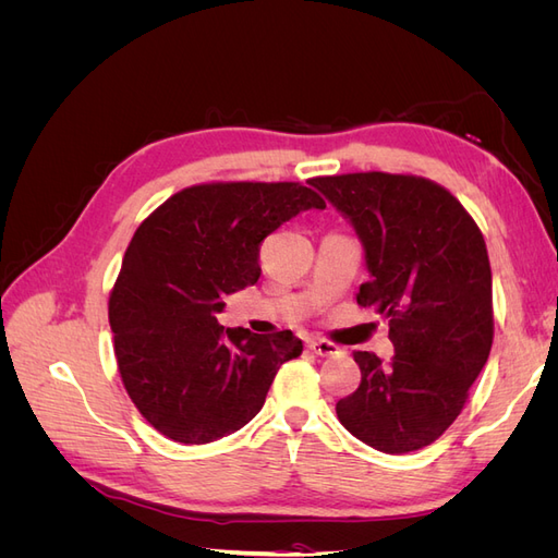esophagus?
Returning <instances> with one entry per match:
<instances>
[{"label":"esophagus","instance_id":"34e87169","mask_svg":"<svg viewBox=\"0 0 558 558\" xmlns=\"http://www.w3.org/2000/svg\"><path fill=\"white\" fill-rule=\"evenodd\" d=\"M307 347H310V351L316 353V356H335V353H340V347L328 342V340H310Z\"/></svg>","mask_w":558,"mask_h":558}]
</instances>
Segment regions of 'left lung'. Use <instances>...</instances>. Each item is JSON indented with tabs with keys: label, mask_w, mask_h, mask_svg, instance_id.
<instances>
[{
	"label": "left lung",
	"mask_w": 558,
	"mask_h": 558,
	"mask_svg": "<svg viewBox=\"0 0 558 558\" xmlns=\"http://www.w3.org/2000/svg\"><path fill=\"white\" fill-rule=\"evenodd\" d=\"M356 230L369 281L361 307L388 318L393 359L353 351L361 386L337 418L361 442L408 453L435 442L461 414L494 342L492 265L482 232L440 183L412 174L316 177Z\"/></svg>",
	"instance_id": "left-lung-1"
}]
</instances>
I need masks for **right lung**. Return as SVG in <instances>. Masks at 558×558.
Instances as JSON below:
<instances>
[{
  "label": "right lung",
  "mask_w": 558,
  "mask_h": 558,
  "mask_svg": "<svg viewBox=\"0 0 558 558\" xmlns=\"http://www.w3.org/2000/svg\"><path fill=\"white\" fill-rule=\"evenodd\" d=\"M307 209H326L293 181L183 189L134 232L109 298L113 351L134 408L165 437L207 445L246 426L279 367L298 359L291 330L223 328V295L260 277V242Z\"/></svg>",
  "instance_id": "1"
}]
</instances>
